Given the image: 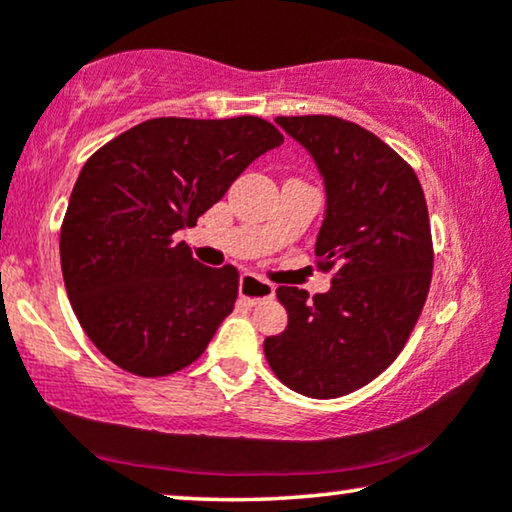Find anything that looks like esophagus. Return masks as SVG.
Segmentation results:
<instances>
[{
  "mask_svg": "<svg viewBox=\"0 0 512 512\" xmlns=\"http://www.w3.org/2000/svg\"><path fill=\"white\" fill-rule=\"evenodd\" d=\"M240 296H242V300H247L249 305L261 303V300H272L275 298V284H270L261 277L244 272V275L240 277Z\"/></svg>",
  "mask_w": 512,
  "mask_h": 512,
  "instance_id": "esophagus-1",
  "label": "esophagus"
}]
</instances>
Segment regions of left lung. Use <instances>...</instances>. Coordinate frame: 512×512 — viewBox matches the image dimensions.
Segmentation results:
<instances>
[{
	"mask_svg": "<svg viewBox=\"0 0 512 512\" xmlns=\"http://www.w3.org/2000/svg\"><path fill=\"white\" fill-rule=\"evenodd\" d=\"M317 163L326 212L314 254L331 289L279 286L289 326L263 342L272 373L310 398L352 394L401 354L433 270L429 209L417 174L361 125L338 116H277Z\"/></svg>",
	"mask_w": 512,
	"mask_h": 512,
	"instance_id": "left-lung-1",
	"label": "left lung"
}]
</instances>
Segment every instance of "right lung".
<instances>
[{
  "label": "right lung",
  "instance_id": "right-lung-1",
  "mask_svg": "<svg viewBox=\"0 0 512 512\" xmlns=\"http://www.w3.org/2000/svg\"><path fill=\"white\" fill-rule=\"evenodd\" d=\"M282 142L258 116L151 118L86 160L60 230L62 277L81 328L118 368L165 377L205 352L240 275L198 263L174 233Z\"/></svg>",
  "mask_w": 512,
  "mask_h": 512
}]
</instances>
